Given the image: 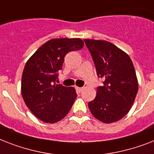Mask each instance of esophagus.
I'll return each instance as SVG.
<instances>
[{"instance_id": "esophagus-1", "label": "esophagus", "mask_w": 154, "mask_h": 154, "mask_svg": "<svg viewBox=\"0 0 154 154\" xmlns=\"http://www.w3.org/2000/svg\"><path fill=\"white\" fill-rule=\"evenodd\" d=\"M76 89H77V92H82V89H83V88H82V87H77L76 86Z\"/></svg>"}]
</instances>
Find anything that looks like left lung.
<instances>
[{"instance_id": "obj_1", "label": "left lung", "mask_w": 154, "mask_h": 154, "mask_svg": "<svg viewBox=\"0 0 154 154\" xmlns=\"http://www.w3.org/2000/svg\"><path fill=\"white\" fill-rule=\"evenodd\" d=\"M91 53L97 74L105 79L97 89V96L89 102L94 117L109 124L129 112L138 91V82L129 56L106 41L84 40Z\"/></svg>"}]
</instances>
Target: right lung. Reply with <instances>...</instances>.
Here are the masks:
<instances>
[{
  "mask_svg": "<svg viewBox=\"0 0 154 154\" xmlns=\"http://www.w3.org/2000/svg\"><path fill=\"white\" fill-rule=\"evenodd\" d=\"M84 46L80 38H56L42 45L27 60L21 78V95L29 110L42 122L56 123L68 114L77 93L56 84L65 56Z\"/></svg>",
  "mask_w": 154,
  "mask_h": 154,
  "instance_id": "right-lung-1",
  "label": "right lung"
}]
</instances>
